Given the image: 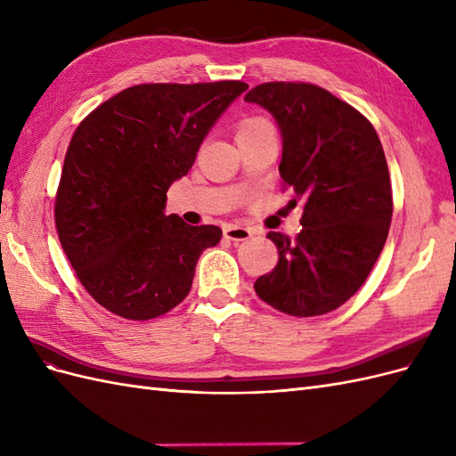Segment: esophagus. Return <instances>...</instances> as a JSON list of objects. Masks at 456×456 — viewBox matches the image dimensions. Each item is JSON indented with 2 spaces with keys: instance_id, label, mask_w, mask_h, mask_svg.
<instances>
[{
  "instance_id": "obj_1",
  "label": "esophagus",
  "mask_w": 456,
  "mask_h": 456,
  "mask_svg": "<svg viewBox=\"0 0 456 456\" xmlns=\"http://www.w3.org/2000/svg\"><path fill=\"white\" fill-rule=\"evenodd\" d=\"M253 236L251 228L247 226H240V224H230L224 228V238L232 240V241H245Z\"/></svg>"
}]
</instances>
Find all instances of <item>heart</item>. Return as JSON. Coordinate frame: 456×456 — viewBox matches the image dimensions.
<instances>
[{"instance_id": "obj_1", "label": "heart", "mask_w": 456, "mask_h": 456, "mask_svg": "<svg viewBox=\"0 0 456 456\" xmlns=\"http://www.w3.org/2000/svg\"><path fill=\"white\" fill-rule=\"evenodd\" d=\"M266 119H262V118H249V119H243L241 123H240V127H238V134H241V133H247V131H253V129H256V127H262V126H266Z\"/></svg>"}]
</instances>
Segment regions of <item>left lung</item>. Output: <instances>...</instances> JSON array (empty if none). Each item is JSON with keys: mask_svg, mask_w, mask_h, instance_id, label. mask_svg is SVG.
Segmentation results:
<instances>
[{"mask_svg": "<svg viewBox=\"0 0 456 456\" xmlns=\"http://www.w3.org/2000/svg\"><path fill=\"white\" fill-rule=\"evenodd\" d=\"M275 118L280 175L305 203L295 240L268 238L280 260L255 281L256 295L289 315L333 312L360 289L392 223V184L379 134L354 106L314 84L270 81L245 94Z\"/></svg>", "mask_w": 456, "mask_h": 456, "instance_id": "8db88e82", "label": "left lung"}]
</instances>
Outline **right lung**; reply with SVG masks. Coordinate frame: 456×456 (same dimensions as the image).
<instances>
[{
	"mask_svg": "<svg viewBox=\"0 0 456 456\" xmlns=\"http://www.w3.org/2000/svg\"><path fill=\"white\" fill-rule=\"evenodd\" d=\"M243 81L142 84L123 89L79 123L54 198V224L77 280L101 306L146 322L186 298L200 255L223 238L165 215Z\"/></svg>",
	"mask_w": 456,
	"mask_h": 456,
	"instance_id": "1",
	"label": "right lung"
}]
</instances>
